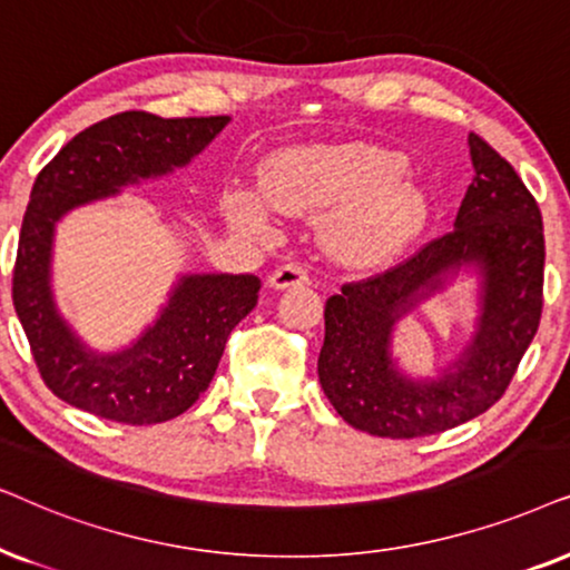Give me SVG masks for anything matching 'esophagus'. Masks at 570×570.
<instances>
[{
	"label": "esophagus",
	"mask_w": 570,
	"mask_h": 570,
	"mask_svg": "<svg viewBox=\"0 0 570 570\" xmlns=\"http://www.w3.org/2000/svg\"><path fill=\"white\" fill-rule=\"evenodd\" d=\"M307 281H309V276H307V271L302 268V265L286 263V265H281V268L271 273L268 286H271V289H276V292H284V289H294V286H305Z\"/></svg>",
	"instance_id": "34e87169"
}]
</instances>
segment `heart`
<instances>
[{"label":"heart","instance_id":"b5f03b06","mask_svg":"<svg viewBox=\"0 0 570 570\" xmlns=\"http://www.w3.org/2000/svg\"><path fill=\"white\" fill-rule=\"evenodd\" d=\"M261 189L232 187L224 214L239 229L265 234L273 208L286 216L328 210L321 245L346 268H383L399 261L430 224V195L399 150L373 142H305L265 158Z\"/></svg>","mask_w":570,"mask_h":570}]
</instances>
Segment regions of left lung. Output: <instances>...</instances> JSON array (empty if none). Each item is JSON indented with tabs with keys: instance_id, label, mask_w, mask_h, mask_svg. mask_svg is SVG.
<instances>
[{
	"instance_id": "left-lung-1",
	"label": "left lung",
	"mask_w": 570,
	"mask_h": 570,
	"mask_svg": "<svg viewBox=\"0 0 570 570\" xmlns=\"http://www.w3.org/2000/svg\"><path fill=\"white\" fill-rule=\"evenodd\" d=\"M469 156L474 179L453 232L381 276L341 286L325 302L317 377L344 422L370 435L424 438L488 412L540 328V206L513 166L474 132ZM464 272L478 276L473 341L438 376H406L392 356V328Z\"/></svg>"
}]
</instances>
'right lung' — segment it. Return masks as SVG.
I'll return each instance as SVG.
<instances>
[{
    "mask_svg": "<svg viewBox=\"0 0 570 570\" xmlns=\"http://www.w3.org/2000/svg\"><path fill=\"white\" fill-rule=\"evenodd\" d=\"M229 121L114 114L75 135L36 177L22 216L12 302L38 373L70 406L125 424L174 420L206 393L226 338L257 305L261 278L253 273H181L156 321L132 344L98 352L65 321L51 292L57 224L72 208L181 169Z\"/></svg>",
    "mask_w": 570,
    "mask_h": 570,
    "instance_id": "1",
    "label": "right lung"
}]
</instances>
